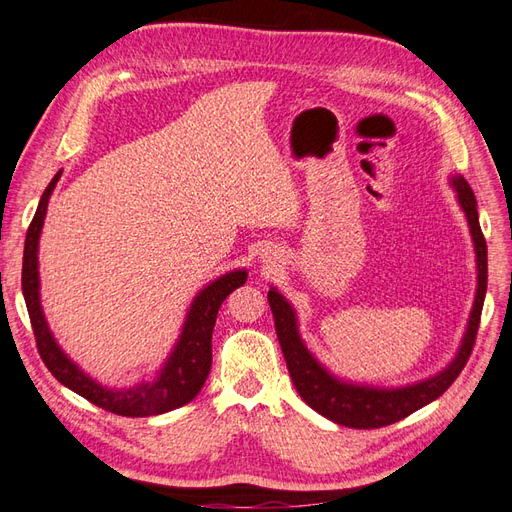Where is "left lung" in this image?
<instances>
[{
	"mask_svg": "<svg viewBox=\"0 0 512 512\" xmlns=\"http://www.w3.org/2000/svg\"><path fill=\"white\" fill-rule=\"evenodd\" d=\"M452 186L458 193L460 206L465 210L471 239L473 245H476L478 291L463 345H460L452 365L443 369L441 373H436L434 378L402 386V389H371V386H356L336 380L317 363L313 354L304 347L302 339H299L295 313L289 302H286L276 289H271L267 295L273 321H276V332L286 367H289L291 380L299 397H302L310 408L317 410L319 415L339 423V426L358 430L391 426V423L408 417L410 413H415V410L434 402L436 397H441L467 365L473 345H476V334L480 328V315L486 293V241L480 230L476 197H473L471 186L463 176H454Z\"/></svg>",
	"mask_w": 512,
	"mask_h": 512,
	"instance_id": "1",
	"label": "left lung"
}]
</instances>
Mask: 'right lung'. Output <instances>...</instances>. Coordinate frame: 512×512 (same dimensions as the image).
<instances>
[{
	"label": "right lung",
	"instance_id": "right-lung-1",
	"mask_svg": "<svg viewBox=\"0 0 512 512\" xmlns=\"http://www.w3.org/2000/svg\"><path fill=\"white\" fill-rule=\"evenodd\" d=\"M58 171L54 180L45 189L39 208H36L34 219L26 234V247H23V269H21V289L26 297L28 315L34 330L36 350H39L45 367L52 371V376L65 384L67 389L76 391L84 400L99 406L108 413L121 417H152L169 413L173 408L189 404L193 397L202 391V386L210 373V363H213V330L217 313L234 289H239L247 280V271L239 269L226 273L219 280L210 282L206 289L195 297V302L186 317L184 330L176 350L169 356L165 369L158 373L154 382H143L132 389H104L89 376H84L71 360L62 354L56 345L52 332L47 328V321L41 310L39 299V236L43 228V219L47 213V199L52 195L54 186L60 178Z\"/></svg>",
	"mask_w": 512,
	"mask_h": 512
}]
</instances>
